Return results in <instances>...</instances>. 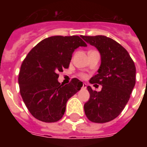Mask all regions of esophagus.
Returning <instances> with one entry per match:
<instances>
[{"mask_svg": "<svg viewBox=\"0 0 147 147\" xmlns=\"http://www.w3.org/2000/svg\"><path fill=\"white\" fill-rule=\"evenodd\" d=\"M86 88H87V85H86L85 83H84V84H83V85H82V88H84V89H85Z\"/></svg>", "mask_w": 147, "mask_h": 147, "instance_id": "1", "label": "esophagus"}]
</instances>
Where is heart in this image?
<instances>
[{
    "label": "heart",
    "mask_w": 147,
    "mask_h": 147,
    "mask_svg": "<svg viewBox=\"0 0 147 147\" xmlns=\"http://www.w3.org/2000/svg\"><path fill=\"white\" fill-rule=\"evenodd\" d=\"M80 77H81V78H86V76H85V74L81 73L80 74Z\"/></svg>",
    "instance_id": "1"
}]
</instances>
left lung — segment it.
<instances>
[{"label":"left lung","mask_w":147,"mask_h":147,"mask_svg":"<svg viewBox=\"0 0 147 147\" xmlns=\"http://www.w3.org/2000/svg\"><path fill=\"white\" fill-rule=\"evenodd\" d=\"M100 54L101 63L91 84L102 85L100 92L88 86L90 98L84 105L88 119L94 123H106L121 114L130 99L136 83V67L129 53L115 40L105 36H82ZM96 85V84H95Z\"/></svg>","instance_id":"8db88e82"}]
</instances>
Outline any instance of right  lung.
<instances>
[{
	"instance_id": "1",
	"label": "right lung",
	"mask_w": 147,
	"mask_h": 147,
	"mask_svg": "<svg viewBox=\"0 0 147 147\" xmlns=\"http://www.w3.org/2000/svg\"><path fill=\"white\" fill-rule=\"evenodd\" d=\"M79 47L87 44L78 36H50L33 47L23 61L20 92L29 111L39 121H59L68 100L82 87L76 78L65 85L58 82V73L69 68L71 55Z\"/></svg>"
}]
</instances>
